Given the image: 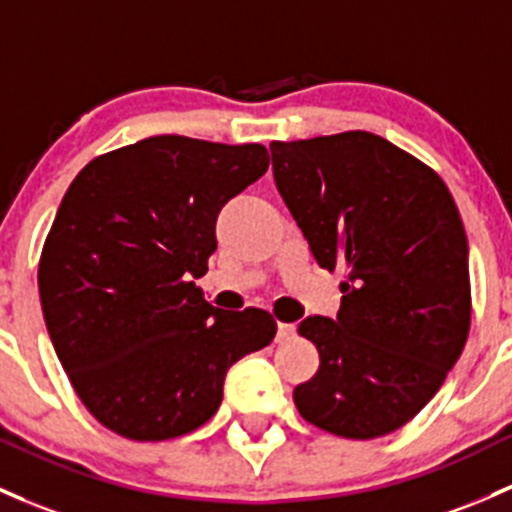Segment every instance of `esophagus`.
I'll return each instance as SVG.
<instances>
[{"label": "esophagus", "mask_w": 512, "mask_h": 512, "mask_svg": "<svg viewBox=\"0 0 512 512\" xmlns=\"http://www.w3.org/2000/svg\"><path fill=\"white\" fill-rule=\"evenodd\" d=\"M297 336V326L294 324H279L277 326V343H289Z\"/></svg>", "instance_id": "34e87169"}]
</instances>
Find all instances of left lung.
<instances>
[{"label": "left lung", "instance_id": "1", "mask_svg": "<svg viewBox=\"0 0 512 512\" xmlns=\"http://www.w3.org/2000/svg\"><path fill=\"white\" fill-rule=\"evenodd\" d=\"M270 152L311 255L346 270L336 319L299 324L321 363L294 387V405L336 437H385L437 395L469 338L459 208L437 171L373 132L272 142Z\"/></svg>", "mask_w": 512, "mask_h": 512}]
</instances>
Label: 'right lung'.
Masks as SVG:
<instances>
[{
	"label": "right lung",
	"mask_w": 512,
	"mask_h": 512,
	"mask_svg": "<svg viewBox=\"0 0 512 512\" xmlns=\"http://www.w3.org/2000/svg\"><path fill=\"white\" fill-rule=\"evenodd\" d=\"M270 166L262 144L159 134L95 157L58 206L39 262L48 336L73 390L110 432L184 437L213 417L225 373L270 346V311L215 309L220 208Z\"/></svg>",
	"instance_id": "1"
}]
</instances>
